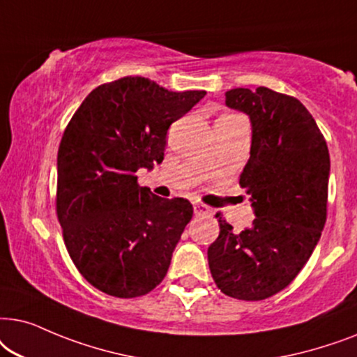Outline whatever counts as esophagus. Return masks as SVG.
Wrapping results in <instances>:
<instances>
[{
	"instance_id": "1",
	"label": "esophagus",
	"mask_w": 357,
	"mask_h": 357,
	"mask_svg": "<svg viewBox=\"0 0 357 357\" xmlns=\"http://www.w3.org/2000/svg\"><path fill=\"white\" fill-rule=\"evenodd\" d=\"M194 213H196L197 217H211L212 215V208L204 206V204H194Z\"/></svg>"
}]
</instances>
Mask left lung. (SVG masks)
Here are the masks:
<instances>
[{"label": "left lung", "mask_w": 357, "mask_h": 357, "mask_svg": "<svg viewBox=\"0 0 357 357\" xmlns=\"http://www.w3.org/2000/svg\"><path fill=\"white\" fill-rule=\"evenodd\" d=\"M225 104L250 117V160L240 186L256 218L241 234L218 218L207 258L217 287L240 301H263L294 281L326 222L330 153L298 99L259 86L235 88Z\"/></svg>", "instance_id": "left-lung-1"}]
</instances>
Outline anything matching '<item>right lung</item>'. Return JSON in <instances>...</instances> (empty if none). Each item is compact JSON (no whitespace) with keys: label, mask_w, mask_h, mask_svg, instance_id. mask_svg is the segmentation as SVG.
Returning a JSON list of instances; mask_svg holds the SVG:
<instances>
[{"label":"right lung","mask_w":357,"mask_h":357,"mask_svg":"<svg viewBox=\"0 0 357 357\" xmlns=\"http://www.w3.org/2000/svg\"><path fill=\"white\" fill-rule=\"evenodd\" d=\"M204 96L126 76L93 89L66 126L56 158V215L70 258L99 291L140 297L168 273L192 206L140 188L135 173L163 161L169 126Z\"/></svg>","instance_id":"1"}]
</instances>
